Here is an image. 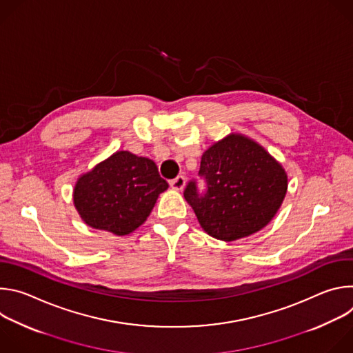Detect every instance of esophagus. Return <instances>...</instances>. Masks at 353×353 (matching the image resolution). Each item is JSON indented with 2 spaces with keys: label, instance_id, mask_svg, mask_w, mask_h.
<instances>
[{
  "label": "esophagus",
  "instance_id": "34e87169",
  "mask_svg": "<svg viewBox=\"0 0 353 353\" xmlns=\"http://www.w3.org/2000/svg\"><path fill=\"white\" fill-rule=\"evenodd\" d=\"M170 185H172V188H174V190H183L184 185H185V177L181 176V174L177 176L176 179L170 180Z\"/></svg>",
  "mask_w": 353,
  "mask_h": 353
}]
</instances>
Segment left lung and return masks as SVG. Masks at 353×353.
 Here are the masks:
<instances>
[{
    "label": "left lung",
    "instance_id": "1",
    "mask_svg": "<svg viewBox=\"0 0 353 353\" xmlns=\"http://www.w3.org/2000/svg\"><path fill=\"white\" fill-rule=\"evenodd\" d=\"M196 181H188L184 198L210 236L233 241L265 228L278 212L288 190V176L267 150L241 134H230L208 148Z\"/></svg>",
    "mask_w": 353,
    "mask_h": 353
}]
</instances>
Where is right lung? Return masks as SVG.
Returning a JSON list of instances; mask_svg holds the SVG:
<instances>
[{
	"instance_id": "add662e5",
	"label": "right lung",
	"mask_w": 353,
	"mask_h": 353,
	"mask_svg": "<svg viewBox=\"0 0 353 353\" xmlns=\"http://www.w3.org/2000/svg\"><path fill=\"white\" fill-rule=\"evenodd\" d=\"M168 187L154 161L119 150L78 179L74 205L88 226L125 236L146 221Z\"/></svg>"
}]
</instances>
